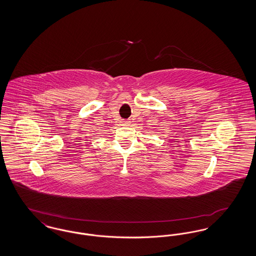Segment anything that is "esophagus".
Instances as JSON below:
<instances>
[{"mask_svg":"<svg viewBox=\"0 0 256 256\" xmlns=\"http://www.w3.org/2000/svg\"><path fill=\"white\" fill-rule=\"evenodd\" d=\"M121 126H130V122H128V121H121Z\"/></svg>","mask_w":256,"mask_h":256,"instance_id":"1","label":"esophagus"}]
</instances>
